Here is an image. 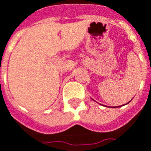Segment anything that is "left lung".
<instances>
[{
    "mask_svg": "<svg viewBox=\"0 0 151 151\" xmlns=\"http://www.w3.org/2000/svg\"><path fill=\"white\" fill-rule=\"evenodd\" d=\"M131 100H132V99H131ZM130 102H131V101H130ZM130 102H128V103H127V104H129ZM122 106H123V105H122ZM119 106H111V107H114V108H115V107H119Z\"/></svg>",
    "mask_w": 151,
    "mask_h": 151,
    "instance_id": "8db88e82",
    "label": "left lung"
}]
</instances>
